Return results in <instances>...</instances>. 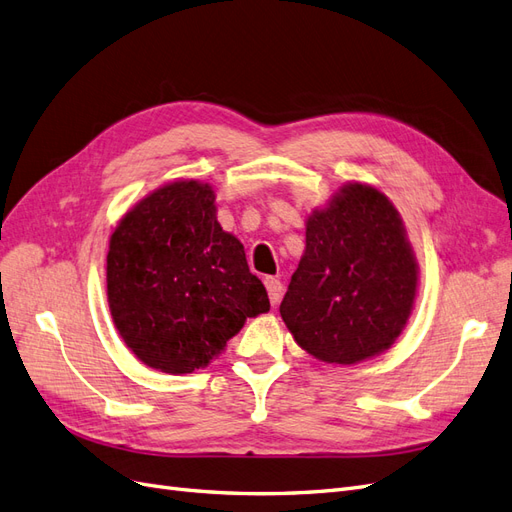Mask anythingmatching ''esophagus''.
<instances>
[{"label":"esophagus","mask_w":512,"mask_h":512,"mask_svg":"<svg viewBox=\"0 0 512 512\" xmlns=\"http://www.w3.org/2000/svg\"><path fill=\"white\" fill-rule=\"evenodd\" d=\"M265 286L269 292V301L271 305H277L282 301V294H284V286L280 280H275V277H265Z\"/></svg>","instance_id":"obj_1"}]
</instances>
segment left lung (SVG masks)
I'll list each match as a JSON object with an SVG mask.
<instances>
[{
    "label": "left lung",
    "mask_w": 512,
    "mask_h": 512,
    "mask_svg": "<svg viewBox=\"0 0 512 512\" xmlns=\"http://www.w3.org/2000/svg\"><path fill=\"white\" fill-rule=\"evenodd\" d=\"M305 226V252L280 305L294 342L335 365L389 350L418 288L416 258L391 200L348 183Z\"/></svg>",
    "instance_id": "8db88e82"
}]
</instances>
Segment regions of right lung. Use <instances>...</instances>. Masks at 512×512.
<instances>
[{
	"label": "right lung",
	"instance_id": "right-lung-1",
	"mask_svg": "<svg viewBox=\"0 0 512 512\" xmlns=\"http://www.w3.org/2000/svg\"><path fill=\"white\" fill-rule=\"evenodd\" d=\"M215 211L209 183L181 179L136 203L111 235L113 322L136 359L164 374L207 367L247 318L271 307Z\"/></svg>",
	"mask_w": 512,
	"mask_h": 512
}]
</instances>
